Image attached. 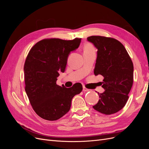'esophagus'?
I'll list each match as a JSON object with an SVG mask.
<instances>
[{"mask_svg": "<svg viewBox=\"0 0 149 149\" xmlns=\"http://www.w3.org/2000/svg\"><path fill=\"white\" fill-rule=\"evenodd\" d=\"M83 91H89L90 89L86 88L84 86H83Z\"/></svg>", "mask_w": 149, "mask_h": 149, "instance_id": "34e87169", "label": "esophagus"}]
</instances>
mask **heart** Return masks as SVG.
Masks as SVG:
<instances>
[{
  "mask_svg": "<svg viewBox=\"0 0 149 149\" xmlns=\"http://www.w3.org/2000/svg\"><path fill=\"white\" fill-rule=\"evenodd\" d=\"M93 50H94V49L91 44L88 43L86 45V46L84 47V52L85 51H93Z\"/></svg>",
  "mask_w": 149,
  "mask_h": 149,
  "instance_id": "heart-1",
  "label": "heart"
}]
</instances>
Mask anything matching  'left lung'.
Instances as JSON below:
<instances>
[{"label":"left lung","mask_w":149,"mask_h":149,"mask_svg":"<svg viewBox=\"0 0 149 149\" xmlns=\"http://www.w3.org/2000/svg\"><path fill=\"white\" fill-rule=\"evenodd\" d=\"M89 42L97 48L94 73L104 77L98 93L100 100L93 108L106 115L116 113L127 102L134 78V66L124 46L118 40L102 36H91Z\"/></svg>","instance_id":"8db88e82"}]
</instances>
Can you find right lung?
<instances>
[{
    "instance_id": "obj_1",
    "label": "right lung",
    "mask_w": 149,
    "mask_h": 149,
    "mask_svg": "<svg viewBox=\"0 0 149 149\" xmlns=\"http://www.w3.org/2000/svg\"><path fill=\"white\" fill-rule=\"evenodd\" d=\"M81 38H45L30 49L24 64L25 90L33 109L47 120H56L70 109L71 100L83 90L77 83L66 88L56 84L64 73L69 54L79 46Z\"/></svg>"
}]
</instances>
